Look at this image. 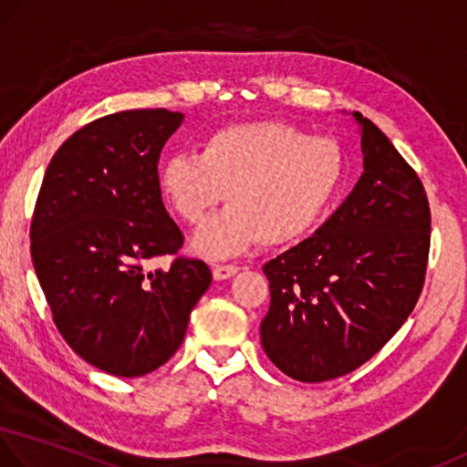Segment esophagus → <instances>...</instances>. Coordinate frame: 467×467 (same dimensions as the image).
I'll return each mask as SVG.
<instances>
[{"mask_svg":"<svg viewBox=\"0 0 467 467\" xmlns=\"http://www.w3.org/2000/svg\"><path fill=\"white\" fill-rule=\"evenodd\" d=\"M238 265H214L213 267V277L214 279H229L238 274Z\"/></svg>","mask_w":467,"mask_h":467,"instance_id":"obj_1","label":"esophagus"}]
</instances>
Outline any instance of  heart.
<instances>
[{
  "label": "heart",
  "mask_w": 467,
  "mask_h": 467,
  "mask_svg": "<svg viewBox=\"0 0 467 467\" xmlns=\"http://www.w3.org/2000/svg\"><path fill=\"white\" fill-rule=\"evenodd\" d=\"M344 179V154L285 120H246L214 129L200 154H171L159 188L179 219L198 225L223 200L227 209L193 238L198 254L223 258L261 242L284 248L313 232Z\"/></svg>",
  "instance_id": "heart-1"
}]
</instances>
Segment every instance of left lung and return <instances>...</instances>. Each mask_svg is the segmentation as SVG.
Masks as SVG:
<instances>
[{"instance_id":"left-lung-1","label":"left lung","mask_w":467,"mask_h":467,"mask_svg":"<svg viewBox=\"0 0 467 467\" xmlns=\"http://www.w3.org/2000/svg\"><path fill=\"white\" fill-rule=\"evenodd\" d=\"M361 127L363 175L315 235L263 267L267 357L298 382L361 368L405 324L424 288L430 204L424 183L379 129Z\"/></svg>"}]
</instances>
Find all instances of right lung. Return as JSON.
Returning a JSON list of instances; mask_svg holds the SVG:
<instances>
[{
  "mask_svg": "<svg viewBox=\"0 0 467 467\" xmlns=\"http://www.w3.org/2000/svg\"><path fill=\"white\" fill-rule=\"evenodd\" d=\"M183 114L123 110L62 143L31 221L35 274L58 332L93 368L120 378L159 369L182 347L209 265L177 256L183 234L162 204L161 150ZM173 254L167 270L150 257Z\"/></svg>",
  "mask_w": 467,
  "mask_h": 467,
  "instance_id": "add662e5",
  "label": "right lung"
}]
</instances>
